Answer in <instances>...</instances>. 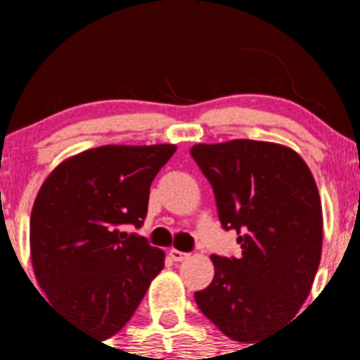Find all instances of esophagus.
<instances>
[{
  "label": "esophagus",
  "instance_id": "obj_1",
  "mask_svg": "<svg viewBox=\"0 0 360 360\" xmlns=\"http://www.w3.org/2000/svg\"><path fill=\"white\" fill-rule=\"evenodd\" d=\"M169 256H170V259H172V261H184V259H188V256H190V254L172 248L169 250Z\"/></svg>",
  "mask_w": 360,
  "mask_h": 360
}]
</instances>
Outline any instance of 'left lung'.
Masks as SVG:
<instances>
[{
    "label": "left lung",
    "instance_id": "left-lung-1",
    "mask_svg": "<svg viewBox=\"0 0 360 360\" xmlns=\"http://www.w3.org/2000/svg\"><path fill=\"white\" fill-rule=\"evenodd\" d=\"M190 153L242 248L238 259L210 256L214 278L195 301L223 335L252 343L292 321L311 291L324 228L317 184L284 144L233 139Z\"/></svg>",
    "mask_w": 360,
    "mask_h": 360
}]
</instances>
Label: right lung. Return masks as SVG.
<instances>
[{"label": "right lung", "mask_w": 360, "mask_h": 360, "mask_svg": "<svg viewBox=\"0 0 360 360\" xmlns=\"http://www.w3.org/2000/svg\"><path fill=\"white\" fill-rule=\"evenodd\" d=\"M176 144H108L49 174L29 223L34 277L57 311L97 340L120 331L162 271L165 252L123 231L139 228L150 186Z\"/></svg>", "instance_id": "obj_1"}]
</instances>
